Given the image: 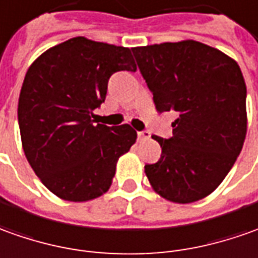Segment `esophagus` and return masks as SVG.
I'll return each mask as SVG.
<instances>
[{"instance_id": "esophagus-1", "label": "esophagus", "mask_w": 258, "mask_h": 258, "mask_svg": "<svg viewBox=\"0 0 258 258\" xmlns=\"http://www.w3.org/2000/svg\"><path fill=\"white\" fill-rule=\"evenodd\" d=\"M138 140L140 141H144V140H150V137H151V134H150V131H138Z\"/></svg>"}]
</instances>
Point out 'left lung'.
Segmentation results:
<instances>
[{"mask_svg": "<svg viewBox=\"0 0 258 258\" xmlns=\"http://www.w3.org/2000/svg\"><path fill=\"white\" fill-rule=\"evenodd\" d=\"M159 113L175 111L172 137L154 136L162 148L145 175L173 203H192L223 182L247 133L246 83L237 62L202 42L133 48Z\"/></svg>", "mask_w": 258, "mask_h": 258, "instance_id": "left-lung-1", "label": "left lung"}]
</instances>
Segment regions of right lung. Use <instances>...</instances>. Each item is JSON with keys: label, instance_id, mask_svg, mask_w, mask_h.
Returning <instances> with one entry per match:
<instances>
[{"label": "right lung", "instance_id": "right-lung-1", "mask_svg": "<svg viewBox=\"0 0 258 258\" xmlns=\"http://www.w3.org/2000/svg\"><path fill=\"white\" fill-rule=\"evenodd\" d=\"M131 49L72 38L43 52L26 72L18 100L25 157L57 198L87 202L106 194L118 158L136 143L128 124H93L115 72H136Z\"/></svg>", "mask_w": 258, "mask_h": 258}]
</instances>
